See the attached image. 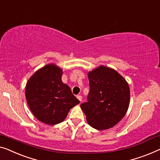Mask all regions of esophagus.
<instances>
[{"mask_svg": "<svg viewBox=\"0 0 160 160\" xmlns=\"http://www.w3.org/2000/svg\"><path fill=\"white\" fill-rule=\"evenodd\" d=\"M77 98H78V100H79L80 102H82V96L78 95V96H77Z\"/></svg>", "mask_w": 160, "mask_h": 160, "instance_id": "esophagus-1", "label": "esophagus"}]
</instances>
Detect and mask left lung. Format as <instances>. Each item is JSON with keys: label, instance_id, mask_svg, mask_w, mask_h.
I'll return each instance as SVG.
<instances>
[{"label": "left lung", "instance_id": "left-lung-1", "mask_svg": "<svg viewBox=\"0 0 160 160\" xmlns=\"http://www.w3.org/2000/svg\"><path fill=\"white\" fill-rule=\"evenodd\" d=\"M88 78L90 90L87 102L81 105L88 123L97 130L112 128L128 109V84L116 71L104 66L89 71Z\"/></svg>", "mask_w": 160, "mask_h": 160}]
</instances>
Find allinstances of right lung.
<instances>
[{
    "label": "right lung",
    "mask_w": 160,
    "mask_h": 160,
    "mask_svg": "<svg viewBox=\"0 0 160 160\" xmlns=\"http://www.w3.org/2000/svg\"><path fill=\"white\" fill-rule=\"evenodd\" d=\"M63 71L55 64L46 65L30 77L25 95L35 118L48 125L66 119L69 110L80 102L61 80Z\"/></svg>",
    "instance_id": "right-lung-1"
}]
</instances>
